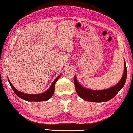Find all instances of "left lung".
<instances>
[{"label":"left lung","mask_w":133,"mask_h":133,"mask_svg":"<svg viewBox=\"0 0 133 133\" xmlns=\"http://www.w3.org/2000/svg\"><path fill=\"white\" fill-rule=\"evenodd\" d=\"M127 77V68L124 59V72L120 81L116 85L104 90H94L83 87L77 81L76 75L74 77L75 88L77 94L80 98L85 101L91 102H104L112 99L123 87Z\"/></svg>","instance_id":"1"}]
</instances>
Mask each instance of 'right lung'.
<instances>
[{
	"label": "right lung",
	"mask_w": 133,
	"mask_h": 133,
	"mask_svg": "<svg viewBox=\"0 0 133 133\" xmlns=\"http://www.w3.org/2000/svg\"><path fill=\"white\" fill-rule=\"evenodd\" d=\"M60 76H61V75H59L58 77H57V78L53 81L52 85H50V88L46 90V91L44 92L43 93H41V94H26V93H24L22 92L19 91V90H17V89L13 86L12 84L11 83V82H10L8 78V79L9 83H10V86H11V87L12 88V89L14 90V92H15V94H16V95H17L19 98H21L22 99H24V100L26 101H28V102H43V101L48 100V99L53 96L54 92L55 85H56V83L57 82V81L60 77Z\"/></svg>",
	"instance_id": "right-lung-1"
}]
</instances>
